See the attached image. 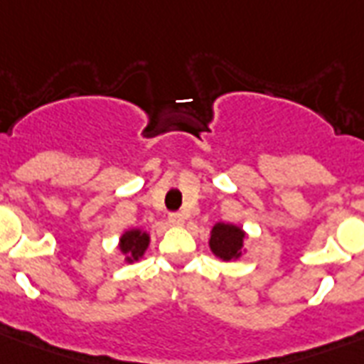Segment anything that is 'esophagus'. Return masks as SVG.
<instances>
[{
    "instance_id": "obj_1",
    "label": "esophagus",
    "mask_w": 364,
    "mask_h": 364,
    "mask_svg": "<svg viewBox=\"0 0 364 364\" xmlns=\"http://www.w3.org/2000/svg\"><path fill=\"white\" fill-rule=\"evenodd\" d=\"M183 221H185L183 213H170V215H168V223H170L171 227H181Z\"/></svg>"
}]
</instances>
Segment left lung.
I'll return each mask as SVG.
<instances>
[{"instance_id": "obj_1", "label": "left lung", "mask_w": 364, "mask_h": 364, "mask_svg": "<svg viewBox=\"0 0 364 364\" xmlns=\"http://www.w3.org/2000/svg\"><path fill=\"white\" fill-rule=\"evenodd\" d=\"M247 238V234L238 225L232 223H217L213 225L210 232V249L217 259L223 262L238 260L245 249H243V240Z\"/></svg>"}]
</instances>
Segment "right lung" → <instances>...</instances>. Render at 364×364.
I'll return each mask as SVG.
<instances>
[{"mask_svg": "<svg viewBox=\"0 0 364 364\" xmlns=\"http://www.w3.org/2000/svg\"><path fill=\"white\" fill-rule=\"evenodd\" d=\"M149 243H151L149 232H145L141 228H128L119 238V251L124 257V262L134 264L139 259H143V255L149 249Z\"/></svg>", "mask_w": 364, "mask_h": 364, "instance_id": "right-lung-1", "label": "right lung"}]
</instances>
